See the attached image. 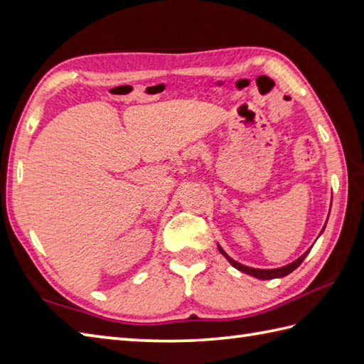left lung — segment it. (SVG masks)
Wrapping results in <instances>:
<instances>
[{
  "label": "left lung",
  "instance_id": "1",
  "mask_svg": "<svg viewBox=\"0 0 364 364\" xmlns=\"http://www.w3.org/2000/svg\"><path fill=\"white\" fill-rule=\"evenodd\" d=\"M323 228H326V227H323ZM218 247H219V252L230 261L231 266L236 267L237 270H241V272H245V274H249V275H252V277H257V278H259V280H272V278H282V277H284V275L291 274L294 269H297V267L301 264V261L305 259L306 255L310 253V250H308V252H305L304 255H301L300 258H297L296 261H292L291 264H286V266L278 267V269H255V267L244 266V264H241V262H237V261H235L233 258H230L228 255L225 253V250H223L220 245H218Z\"/></svg>",
  "mask_w": 364,
  "mask_h": 364
}]
</instances>
